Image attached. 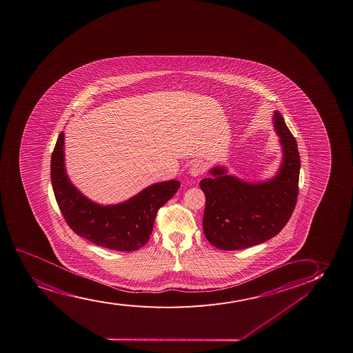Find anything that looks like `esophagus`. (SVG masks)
I'll return each instance as SVG.
<instances>
[{
    "instance_id": "obj_1",
    "label": "esophagus",
    "mask_w": 353,
    "mask_h": 353,
    "mask_svg": "<svg viewBox=\"0 0 353 353\" xmlns=\"http://www.w3.org/2000/svg\"><path fill=\"white\" fill-rule=\"evenodd\" d=\"M205 172V165L203 162L196 161L194 163H192L191 167H190V174L192 176H199V175L203 174Z\"/></svg>"
}]
</instances>
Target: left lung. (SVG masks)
I'll return each instance as SVG.
<instances>
[{"label":"left lung","mask_w":353,"mask_h":353,"mask_svg":"<svg viewBox=\"0 0 353 353\" xmlns=\"http://www.w3.org/2000/svg\"><path fill=\"white\" fill-rule=\"evenodd\" d=\"M272 124L280 137L282 161L272 179L250 183L216 166L208 172L210 178L200 181L206 198L203 229L213 247L229 251L257 245L276 236L292 216L300 155L280 111L274 112Z\"/></svg>","instance_id":"left-lung-1"}]
</instances>
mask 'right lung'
<instances>
[{
	"mask_svg": "<svg viewBox=\"0 0 353 353\" xmlns=\"http://www.w3.org/2000/svg\"><path fill=\"white\" fill-rule=\"evenodd\" d=\"M64 140V132H61L52 154L51 180L57 203L68 226L78 236L99 247L139 250L149 241L159 208L174 196L180 181L153 183L119 204H97L68 179Z\"/></svg>",
	"mask_w": 353,
	"mask_h": 353,
	"instance_id": "1",
	"label": "right lung"
}]
</instances>
